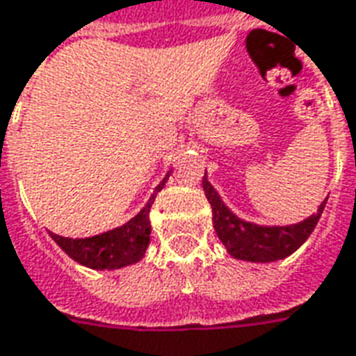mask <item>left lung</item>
Segmentation results:
<instances>
[{"mask_svg":"<svg viewBox=\"0 0 356 356\" xmlns=\"http://www.w3.org/2000/svg\"><path fill=\"white\" fill-rule=\"evenodd\" d=\"M202 186H204L206 198L211 204L217 236L232 257L244 259V261L268 263L284 259L293 254L314 231L326 206V200H324L318 211L314 216L307 217L301 223L288 225V227H261V225L242 221L234 216L231 209L225 206L216 188L209 185L206 175L202 179Z\"/></svg>","mask_w":356,"mask_h":356,"instance_id":"1","label":"left lung"}]
</instances>
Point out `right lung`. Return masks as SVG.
Returning a JSON list of instances; mask_svg holds the SVG:
<instances>
[{
    "instance_id": "1",
    "label": "right lung",
    "mask_w": 356,
    "mask_h": 356,
    "mask_svg": "<svg viewBox=\"0 0 356 356\" xmlns=\"http://www.w3.org/2000/svg\"><path fill=\"white\" fill-rule=\"evenodd\" d=\"M170 173L163 177L160 185L156 186V193H160L165 185ZM154 194L150 196L147 206L140 209L137 216L129 219L122 227H116L108 232H102L91 238H65L51 232V238L57 242L58 246L65 250L66 254L72 257L74 261L81 263L89 268H122L133 265L143 259L150 242V221L148 213L154 202Z\"/></svg>"
}]
</instances>
